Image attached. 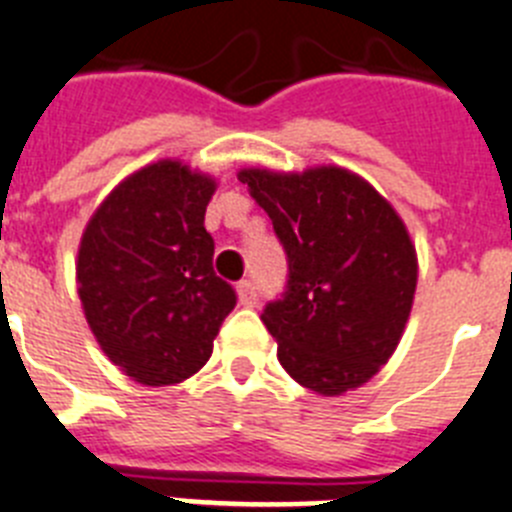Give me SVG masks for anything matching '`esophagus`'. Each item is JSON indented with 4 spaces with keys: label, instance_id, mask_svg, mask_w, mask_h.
I'll use <instances>...</instances> for the list:
<instances>
[{
    "label": "esophagus",
    "instance_id": "obj_1",
    "mask_svg": "<svg viewBox=\"0 0 512 512\" xmlns=\"http://www.w3.org/2000/svg\"><path fill=\"white\" fill-rule=\"evenodd\" d=\"M237 296L242 306H255L257 304V288L255 283L250 281H239L237 283Z\"/></svg>",
    "mask_w": 512,
    "mask_h": 512
}]
</instances>
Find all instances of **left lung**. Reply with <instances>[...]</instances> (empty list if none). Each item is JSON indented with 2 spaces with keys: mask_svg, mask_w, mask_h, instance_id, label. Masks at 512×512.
<instances>
[{
  "mask_svg": "<svg viewBox=\"0 0 512 512\" xmlns=\"http://www.w3.org/2000/svg\"><path fill=\"white\" fill-rule=\"evenodd\" d=\"M237 177L288 255V291L260 317L278 361L322 397L358 389L394 355L415 301L417 252L402 216L337 164Z\"/></svg>",
  "mask_w": 512,
  "mask_h": 512,
  "instance_id": "8db88e82",
  "label": "left lung"
}]
</instances>
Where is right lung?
Returning <instances> with one entry per match:
<instances>
[{
	"label": "right lung",
	"instance_id": "add662e5",
	"mask_svg": "<svg viewBox=\"0 0 512 512\" xmlns=\"http://www.w3.org/2000/svg\"><path fill=\"white\" fill-rule=\"evenodd\" d=\"M216 180L180 159L118 182L87 221L77 293L102 353L144 386L201 371L237 296L213 273L206 206Z\"/></svg>",
	"mask_w": 512,
	"mask_h": 512
}]
</instances>
